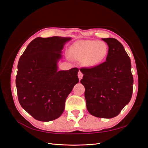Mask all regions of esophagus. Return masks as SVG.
<instances>
[{"label": "esophagus", "mask_w": 148, "mask_h": 148, "mask_svg": "<svg viewBox=\"0 0 148 148\" xmlns=\"http://www.w3.org/2000/svg\"><path fill=\"white\" fill-rule=\"evenodd\" d=\"M78 77L79 80L83 78V74L80 71H79V72H78Z\"/></svg>", "instance_id": "1"}]
</instances>
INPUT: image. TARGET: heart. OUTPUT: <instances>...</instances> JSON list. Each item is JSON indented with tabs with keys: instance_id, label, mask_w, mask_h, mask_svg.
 I'll use <instances>...</instances> for the list:
<instances>
[{
	"instance_id": "obj_1",
	"label": "heart",
	"mask_w": 148,
	"mask_h": 148,
	"mask_svg": "<svg viewBox=\"0 0 148 148\" xmlns=\"http://www.w3.org/2000/svg\"><path fill=\"white\" fill-rule=\"evenodd\" d=\"M70 53L74 59L83 61L88 67H94L104 62L109 53L107 44L97 40H79L70 47Z\"/></svg>"
}]
</instances>
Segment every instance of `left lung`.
I'll return each instance as SVG.
<instances>
[{
    "mask_svg": "<svg viewBox=\"0 0 148 148\" xmlns=\"http://www.w3.org/2000/svg\"><path fill=\"white\" fill-rule=\"evenodd\" d=\"M109 46L106 61L91 69H82L81 83L89 113L96 117L117 116L132 96L133 78L130 59L114 38H104Z\"/></svg>",
    "mask_w": 148,
    "mask_h": 148,
    "instance_id": "obj_1",
    "label": "left lung"
}]
</instances>
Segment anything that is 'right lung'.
<instances>
[{
    "instance_id": "obj_1",
    "label": "right lung",
    "mask_w": 148,
    "mask_h": 148,
    "mask_svg": "<svg viewBox=\"0 0 148 148\" xmlns=\"http://www.w3.org/2000/svg\"><path fill=\"white\" fill-rule=\"evenodd\" d=\"M70 37L36 38L20 57L16 86L20 105L35 119L49 122L64 112L66 97L78 83V69L58 71Z\"/></svg>"
}]
</instances>
